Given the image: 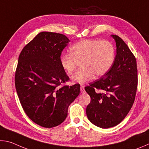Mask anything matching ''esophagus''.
<instances>
[{
  "instance_id": "1",
  "label": "esophagus",
  "mask_w": 149,
  "mask_h": 149,
  "mask_svg": "<svg viewBox=\"0 0 149 149\" xmlns=\"http://www.w3.org/2000/svg\"><path fill=\"white\" fill-rule=\"evenodd\" d=\"M80 89H81V92L82 93H85V89H84V86H83V85H81V86L80 87Z\"/></svg>"
}]
</instances>
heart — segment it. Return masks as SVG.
Listing matches in <instances>:
<instances>
[{
	"mask_svg": "<svg viewBox=\"0 0 149 149\" xmlns=\"http://www.w3.org/2000/svg\"><path fill=\"white\" fill-rule=\"evenodd\" d=\"M71 53L62 55L60 62L67 74L71 75L76 70L78 63L81 69L72 80L74 83L84 84L91 80L93 75L100 77L109 71L114 61L115 50L110 41L100 40H82L73 45Z\"/></svg>",
	"mask_w": 149,
	"mask_h": 149,
	"instance_id": "b5f03b06",
	"label": "heart"
}]
</instances>
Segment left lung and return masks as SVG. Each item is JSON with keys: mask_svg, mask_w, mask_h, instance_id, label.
I'll return each mask as SVG.
<instances>
[{"mask_svg": "<svg viewBox=\"0 0 149 149\" xmlns=\"http://www.w3.org/2000/svg\"><path fill=\"white\" fill-rule=\"evenodd\" d=\"M111 36L116 44L112 67L99 80L85 87L91 97L86 108L88 119L104 129L119 124L127 115L134 102L138 81L135 56L120 37Z\"/></svg>", "mask_w": 149, "mask_h": 149, "instance_id": "left-lung-1", "label": "left lung"}]
</instances>
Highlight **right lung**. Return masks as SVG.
Here are the masks:
<instances>
[{"mask_svg": "<svg viewBox=\"0 0 149 149\" xmlns=\"http://www.w3.org/2000/svg\"><path fill=\"white\" fill-rule=\"evenodd\" d=\"M69 42L63 34L41 32L19 56L15 74L17 96L27 116L43 127L64 122L70 104L79 95V84L60 87L70 79L60 62Z\"/></svg>", "mask_w": 149, "mask_h": 149, "instance_id": "obj_1", "label": "right lung"}]
</instances>
